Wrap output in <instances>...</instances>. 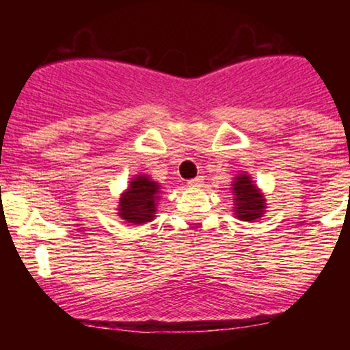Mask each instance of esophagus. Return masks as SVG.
<instances>
[{
  "mask_svg": "<svg viewBox=\"0 0 350 350\" xmlns=\"http://www.w3.org/2000/svg\"><path fill=\"white\" fill-rule=\"evenodd\" d=\"M200 184H202V178H194V179H189L187 180V186L189 187H200Z\"/></svg>",
  "mask_w": 350,
  "mask_h": 350,
  "instance_id": "obj_1",
  "label": "esophagus"
}]
</instances>
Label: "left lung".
<instances>
[{
    "instance_id": "8db88e82",
    "label": "left lung",
    "mask_w": 350,
    "mask_h": 350,
    "mask_svg": "<svg viewBox=\"0 0 350 350\" xmlns=\"http://www.w3.org/2000/svg\"><path fill=\"white\" fill-rule=\"evenodd\" d=\"M232 200H234V215L243 222H256L267 212V199L262 189L253 183L248 172H240L232 180Z\"/></svg>"
}]
</instances>
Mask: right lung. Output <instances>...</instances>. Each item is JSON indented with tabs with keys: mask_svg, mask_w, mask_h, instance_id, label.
<instances>
[{
	"mask_svg": "<svg viewBox=\"0 0 350 350\" xmlns=\"http://www.w3.org/2000/svg\"><path fill=\"white\" fill-rule=\"evenodd\" d=\"M161 199V184L148 174H135L120 194L116 214L130 226H143L154 220Z\"/></svg>",
	"mask_w": 350,
	"mask_h": 350,
	"instance_id": "1",
	"label": "right lung"
}]
</instances>
